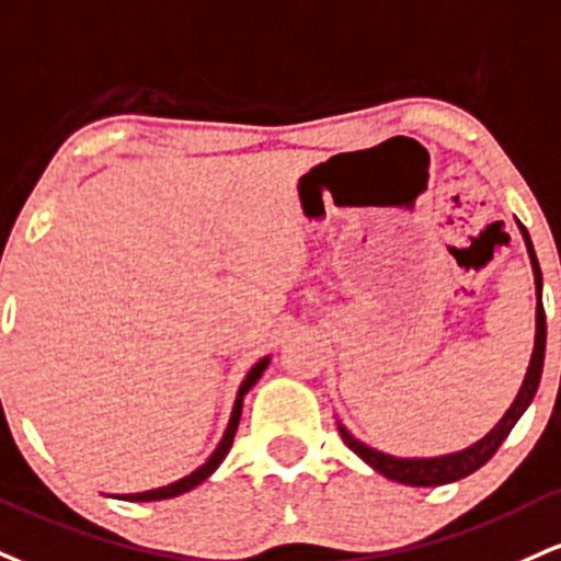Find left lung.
I'll return each mask as SVG.
<instances>
[{"mask_svg":"<svg viewBox=\"0 0 561 561\" xmlns=\"http://www.w3.org/2000/svg\"><path fill=\"white\" fill-rule=\"evenodd\" d=\"M523 229V238L525 245H528V255L533 263V274H536V295H538V306H536V347H533V357H530V366L528 374H525L523 387H519L517 400L512 402V408L504 413L502 421L491 428V434H485L481 442L473 444V447L455 451V455L447 457H428V460H402V457H391L383 455L379 449H370L363 442L350 434L345 426H340L342 442L347 444L350 449L355 451L360 460H366L370 468L379 470L381 476L391 478V481L404 483V485H442V483H451V481H460V478L476 473L478 468H483L485 462L494 457V451L502 447L504 438L510 436V431L515 423L519 421V415L525 413L533 397H536L538 381H541V370H543V353H546V313H543V302H541V266H538L536 251H533V242L528 238V232Z\"/></svg>","mask_w":561,"mask_h":561,"instance_id":"8db88e82","label":"left lung"}]
</instances>
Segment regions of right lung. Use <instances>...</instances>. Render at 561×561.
I'll list each match as a JSON object with an SVG mask.
<instances>
[{"mask_svg": "<svg viewBox=\"0 0 561 561\" xmlns=\"http://www.w3.org/2000/svg\"><path fill=\"white\" fill-rule=\"evenodd\" d=\"M266 366H268V357H263V360H259V363H255V366H253L251 370H248L245 381L240 383L238 400H234L232 417H229V426H227V431H225V436H221L219 447L214 449V455L208 457V460H206L204 465H201L198 470H193L191 476L180 478V481H174V483H170V485H161V489L144 491V494H123V496H119V499H125V502H159V499H172V496H180V494H185V491L195 489V485H198V483H204L206 478L211 476L216 468H219V462L225 460V457H227V451H229V447H232L234 431H238L240 413H242V397H245L248 391H251L253 383L261 379V374H263V370H266Z\"/></svg>", "mask_w": 561, "mask_h": 561, "instance_id": "add662e5", "label": "right lung"}]
</instances>
